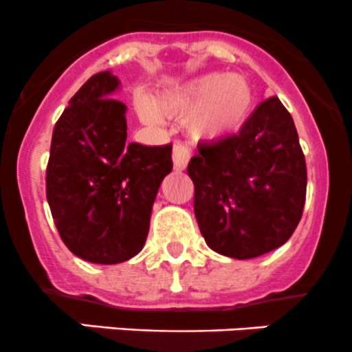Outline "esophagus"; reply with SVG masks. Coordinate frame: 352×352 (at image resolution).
<instances>
[{
  "mask_svg": "<svg viewBox=\"0 0 352 352\" xmlns=\"http://www.w3.org/2000/svg\"><path fill=\"white\" fill-rule=\"evenodd\" d=\"M191 157V148L188 147L186 144H175V148H173V162H175L176 171H184L188 166V161Z\"/></svg>",
  "mask_w": 352,
  "mask_h": 352,
  "instance_id": "obj_1",
  "label": "esophagus"
}]
</instances>
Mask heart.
Masks as SVG:
<instances>
[{"instance_id":"heart-1","label":"heart","mask_w":352,"mask_h":352,"mask_svg":"<svg viewBox=\"0 0 352 352\" xmlns=\"http://www.w3.org/2000/svg\"><path fill=\"white\" fill-rule=\"evenodd\" d=\"M253 90L241 75L207 73L188 80L159 97V106L169 114H190V131L201 140H222L236 133L248 118ZM140 114L157 123L159 114L151 102H140Z\"/></svg>"}]
</instances>
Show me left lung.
<instances>
[{
    "label": "left lung",
    "mask_w": 352,
    "mask_h": 352,
    "mask_svg": "<svg viewBox=\"0 0 352 352\" xmlns=\"http://www.w3.org/2000/svg\"><path fill=\"white\" fill-rule=\"evenodd\" d=\"M195 217L208 248L255 258L293 236L306 198V162L279 97L263 100L238 135L198 144L188 164Z\"/></svg>",
    "instance_id": "left-lung-1"
}]
</instances>
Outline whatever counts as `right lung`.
I'll use <instances>...</instances> for the list:
<instances>
[{
    "mask_svg": "<svg viewBox=\"0 0 352 352\" xmlns=\"http://www.w3.org/2000/svg\"><path fill=\"white\" fill-rule=\"evenodd\" d=\"M111 72L90 76L69 99L51 140L46 197L73 255L114 265L142 252L152 205L171 173L173 147L126 144V106Z\"/></svg>",
    "mask_w": 352,
    "mask_h": 352,
    "instance_id": "add662e5",
    "label": "right lung"
}]
</instances>
